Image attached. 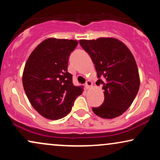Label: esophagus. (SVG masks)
<instances>
[{
	"label": "esophagus",
	"mask_w": 160,
	"mask_h": 160,
	"mask_svg": "<svg viewBox=\"0 0 160 160\" xmlns=\"http://www.w3.org/2000/svg\"><path fill=\"white\" fill-rule=\"evenodd\" d=\"M92 86V82L90 81V80H87V81H86V84H85L86 89H90Z\"/></svg>",
	"instance_id": "esophagus-1"
}]
</instances>
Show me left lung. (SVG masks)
<instances>
[{
	"label": "left lung",
	"instance_id": "1",
	"mask_svg": "<svg viewBox=\"0 0 160 160\" xmlns=\"http://www.w3.org/2000/svg\"><path fill=\"white\" fill-rule=\"evenodd\" d=\"M80 44L95 64L98 80L102 84L104 101L92 108L96 115L113 119L122 115L131 106L140 86L138 70L135 58L122 42L111 38L80 40Z\"/></svg>",
	"mask_w": 160,
	"mask_h": 160
}]
</instances>
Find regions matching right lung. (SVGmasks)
<instances>
[{
	"label": "right lung",
	"mask_w": 160,
	"mask_h": 160,
	"mask_svg": "<svg viewBox=\"0 0 160 160\" xmlns=\"http://www.w3.org/2000/svg\"><path fill=\"white\" fill-rule=\"evenodd\" d=\"M77 40L48 38L30 55L25 65L22 83L29 102L40 115L49 120L65 117L82 92L74 86L68 72V58Z\"/></svg>",
	"instance_id": "obj_1"
}]
</instances>
